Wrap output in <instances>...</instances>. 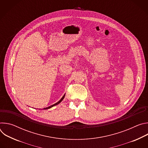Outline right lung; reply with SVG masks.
Segmentation results:
<instances>
[{
    "mask_svg": "<svg viewBox=\"0 0 148 148\" xmlns=\"http://www.w3.org/2000/svg\"><path fill=\"white\" fill-rule=\"evenodd\" d=\"M65 94L63 95V97L61 98V99L58 101V102H57V103H54V104H53V105H51V106H50V107H47V108H43V110H48V109H49V108H52L53 107H54V106H55V105H58V103H60L62 100H63V99L64 98V97H65Z\"/></svg>",
    "mask_w": 148,
    "mask_h": 148,
    "instance_id": "1",
    "label": "right lung"
}]
</instances>
